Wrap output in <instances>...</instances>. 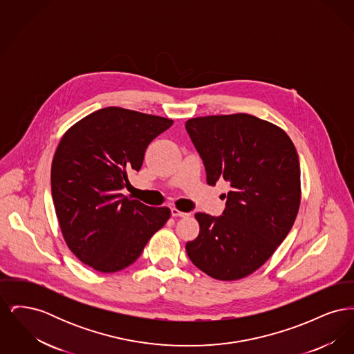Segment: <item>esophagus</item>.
<instances>
[{
    "instance_id": "34e87169",
    "label": "esophagus",
    "mask_w": 354,
    "mask_h": 354,
    "mask_svg": "<svg viewBox=\"0 0 354 354\" xmlns=\"http://www.w3.org/2000/svg\"><path fill=\"white\" fill-rule=\"evenodd\" d=\"M171 215H172L174 218H188V216H189L188 212H182V211H179L178 208H171Z\"/></svg>"
}]
</instances>
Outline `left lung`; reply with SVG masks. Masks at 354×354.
Returning <instances> with one entry per match:
<instances>
[{"label": "left lung", "mask_w": 354, "mask_h": 354, "mask_svg": "<svg viewBox=\"0 0 354 354\" xmlns=\"http://www.w3.org/2000/svg\"><path fill=\"white\" fill-rule=\"evenodd\" d=\"M207 183H230L221 216L203 212L199 236L185 244L208 276L232 281L259 270L289 234L300 207L299 155L284 130L250 114L188 119Z\"/></svg>", "instance_id": "left-lung-1"}]
</instances>
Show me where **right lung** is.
Returning a JSON list of instances; mask_svg holds the SVG:
<instances>
[{
    "mask_svg": "<svg viewBox=\"0 0 354 354\" xmlns=\"http://www.w3.org/2000/svg\"><path fill=\"white\" fill-rule=\"evenodd\" d=\"M172 120L120 107L84 117L62 136L51 165V195L70 251L103 273L140 256L169 219L167 207L131 201L120 189L139 171L147 146Z\"/></svg>",
    "mask_w": 354,
    "mask_h": 354,
    "instance_id": "add662e5",
    "label": "right lung"
}]
</instances>
